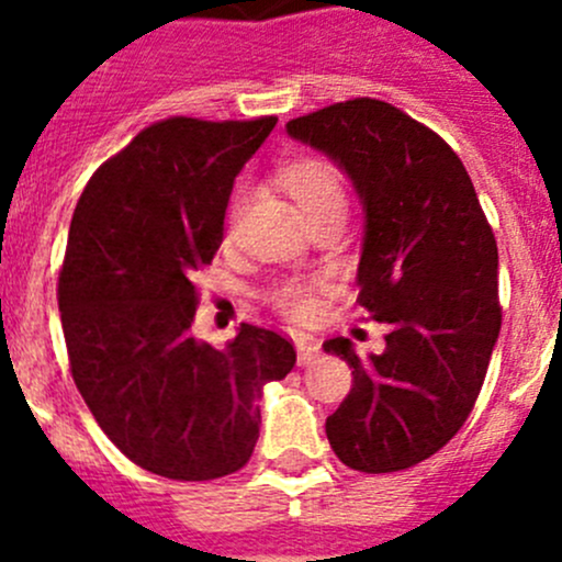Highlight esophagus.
I'll use <instances>...</instances> for the list:
<instances>
[{
    "instance_id": "34e87169",
    "label": "esophagus",
    "mask_w": 562,
    "mask_h": 562,
    "mask_svg": "<svg viewBox=\"0 0 562 562\" xmlns=\"http://www.w3.org/2000/svg\"><path fill=\"white\" fill-rule=\"evenodd\" d=\"M296 353H299V364H302V367L315 364L317 356H321V345H317L315 339H310V337H299L296 339Z\"/></svg>"
}]
</instances>
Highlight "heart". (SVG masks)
<instances>
[{"label":"heart","mask_w":562,"mask_h":562,"mask_svg":"<svg viewBox=\"0 0 562 562\" xmlns=\"http://www.w3.org/2000/svg\"><path fill=\"white\" fill-rule=\"evenodd\" d=\"M282 184L291 192L293 201L299 203V209L304 212V217H315V214L326 212V209H345L348 195H345L342 176L337 173V168L328 166L323 160H299L293 166H288L282 171ZM241 198H236L234 212H239ZM277 307L282 313H288L296 321H304L315 313V299L310 285L296 280L280 282V285L271 291Z\"/></svg>","instance_id":"heart-1"}]
</instances>
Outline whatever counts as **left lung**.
<instances>
[{"label": "left lung", "mask_w": 562, "mask_h": 562, "mask_svg": "<svg viewBox=\"0 0 562 562\" xmlns=\"http://www.w3.org/2000/svg\"><path fill=\"white\" fill-rule=\"evenodd\" d=\"M331 157L364 206L359 307L386 323V350L326 353L353 367V389L326 418L334 454L391 473L443 449L470 416L501 334L497 241L449 144L383 100L356 98L285 124Z\"/></svg>", "instance_id": "left-lung-1"}]
</instances>
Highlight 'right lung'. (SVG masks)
<instances>
[{
    "mask_svg": "<svg viewBox=\"0 0 562 562\" xmlns=\"http://www.w3.org/2000/svg\"><path fill=\"white\" fill-rule=\"evenodd\" d=\"M274 124L162 119L98 168L72 214L59 274L72 381L113 446L166 479L245 468L263 386L296 364L293 342L249 323L223 350L192 337V277L223 245L234 179Z\"/></svg>",
    "mask_w": 562,
    "mask_h": 562,
    "instance_id": "1",
    "label": "right lung"
}]
</instances>
